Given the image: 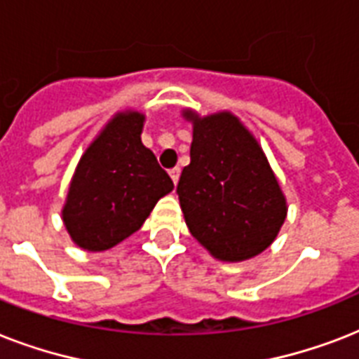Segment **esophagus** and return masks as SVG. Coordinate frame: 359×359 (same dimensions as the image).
Returning <instances> with one entry per match:
<instances>
[{
	"instance_id": "esophagus-1",
	"label": "esophagus",
	"mask_w": 359,
	"mask_h": 359,
	"mask_svg": "<svg viewBox=\"0 0 359 359\" xmlns=\"http://www.w3.org/2000/svg\"><path fill=\"white\" fill-rule=\"evenodd\" d=\"M169 177H171V179H173L175 184H177V182H179V177H180V168L169 169Z\"/></svg>"
}]
</instances>
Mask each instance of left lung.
Returning a JSON list of instances; mask_svg holds the SVG:
<instances>
[{
	"mask_svg": "<svg viewBox=\"0 0 359 359\" xmlns=\"http://www.w3.org/2000/svg\"><path fill=\"white\" fill-rule=\"evenodd\" d=\"M194 124L190 163L177 194L191 236L219 261L238 262L264 251L278 236L287 201L261 145L229 111Z\"/></svg>",
	"mask_w": 359,
	"mask_h": 359,
	"instance_id": "8db88e82",
	"label": "left lung"
}]
</instances>
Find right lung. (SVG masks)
<instances>
[{
    "instance_id": "right-lung-1",
    "label": "right lung",
    "mask_w": 359,
    "mask_h": 359,
    "mask_svg": "<svg viewBox=\"0 0 359 359\" xmlns=\"http://www.w3.org/2000/svg\"><path fill=\"white\" fill-rule=\"evenodd\" d=\"M143 121L132 109L117 114L80 158L63 222L81 250H109L134 235L158 199L173 190V180L141 143Z\"/></svg>"
}]
</instances>
